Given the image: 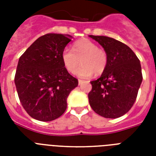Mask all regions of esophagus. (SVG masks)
<instances>
[{
    "instance_id": "1",
    "label": "esophagus",
    "mask_w": 156,
    "mask_h": 156,
    "mask_svg": "<svg viewBox=\"0 0 156 156\" xmlns=\"http://www.w3.org/2000/svg\"><path fill=\"white\" fill-rule=\"evenodd\" d=\"M83 83H84V81L81 80V79H78V84H79V85H81V84Z\"/></svg>"
}]
</instances>
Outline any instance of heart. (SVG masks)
<instances>
[{
    "label": "heart",
    "instance_id": "1",
    "mask_svg": "<svg viewBox=\"0 0 156 156\" xmlns=\"http://www.w3.org/2000/svg\"><path fill=\"white\" fill-rule=\"evenodd\" d=\"M61 60L66 70L73 73L80 62L82 66L74 73L81 78H89L95 73L100 75L108 65V55L102 48L87 39L78 40L73 44V50L66 48L61 53Z\"/></svg>",
    "mask_w": 156,
    "mask_h": 156
}]
</instances>
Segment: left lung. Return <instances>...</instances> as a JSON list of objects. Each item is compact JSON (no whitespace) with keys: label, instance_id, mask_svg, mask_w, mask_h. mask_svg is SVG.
Returning a JSON list of instances; mask_svg holds the SVG:
<instances>
[{"label":"left lung","instance_id":"1","mask_svg":"<svg viewBox=\"0 0 156 156\" xmlns=\"http://www.w3.org/2000/svg\"><path fill=\"white\" fill-rule=\"evenodd\" d=\"M108 55V65L88 94L91 108L105 118H117L132 108L143 81L140 61L127 45L112 38L89 35Z\"/></svg>","mask_w":156,"mask_h":156}]
</instances>
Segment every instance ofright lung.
I'll return each instance as SVG.
<instances>
[{"mask_svg":"<svg viewBox=\"0 0 156 156\" xmlns=\"http://www.w3.org/2000/svg\"><path fill=\"white\" fill-rule=\"evenodd\" d=\"M71 35L46 34L38 38L20 56L14 83L20 102L34 119L51 121L67 108V98L78 85L66 70L61 53Z\"/></svg>","mask_w":156,"mask_h":156,"instance_id":"right-lung-1","label":"right lung"}]
</instances>
